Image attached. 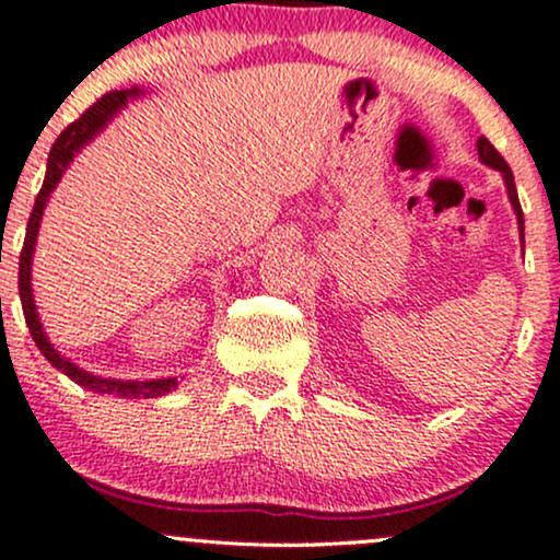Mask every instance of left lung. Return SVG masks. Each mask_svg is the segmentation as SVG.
I'll use <instances>...</instances> for the list:
<instances>
[{
  "mask_svg": "<svg viewBox=\"0 0 560 560\" xmlns=\"http://www.w3.org/2000/svg\"><path fill=\"white\" fill-rule=\"evenodd\" d=\"M477 150H479V160L485 165H490V168L500 171L503 173L505 178V189H508V199H511L513 205V213H516V221H518V231H522V242H524V213H522V205H518V195H516V182H513V173L511 168H508V163L503 160V155H500L498 150L490 144V139L479 137L477 141Z\"/></svg>",
  "mask_w": 560,
  "mask_h": 560,
  "instance_id": "8db88e82",
  "label": "left lung"
}]
</instances>
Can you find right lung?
Returning a JSON list of instances; mask_svg holds the SVG:
<instances>
[{
    "label": "right lung",
    "mask_w": 560,
    "mask_h": 560,
    "mask_svg": "<svg viewBox=\"0 0 560 560\" xmlns=\"http://www.w3.org/2000/svg\"><path fill=\"white\" fill-rule=\"evenodd\" d=\"M141 89H120V92H107L105 96L94 102L86 113L81 115L79 120H73L66 131L60 133V139L55 141L52 152H49L47 160V176H44L42 191H38L34 210H31L28 218V229H25V242L21 249V268H18V292H21V302H23V316L25 324H28L31 337L42 355L47 358L49 363L55 365L57 371H62L68 378H73L75 384L81 387L100 392V395H113V397H160L165 392L176 389V378H147V382H133V378H102L89 374V371L79 369L75 363H70L68 358H62L60 352L55 350V345L49 342L47 334L42 329V320H38L36 305H34V289H31V260H34V249H36V236H38V223H42L44 208H47V199L52 195V189L60 184L62 173L70 165V160L75 158V152L81 150L86 141H92L102 128L107 126V120H113L115 113H120V107H126L128 100L139 96Z\"/></svg>",
    "instance_id": "right-lung-1"
}]
</instances>
